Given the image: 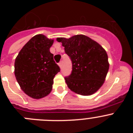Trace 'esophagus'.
Returning <instances> with one entry per match:
<instances>
[{
    "label": "esophagus",
    "instance_id": "obj_1",
    "mask_svg": "<svg viewBox=\"0 0 133 133\" xmlns=\"http://www.w3.org/2000/svg\"><path fill=\"white\" fill-rule=\"evenodd\" d=\"M58 65H59V66L61 68H62V66H63V61H61V62H60L59 63H58Z\"/></svg>",
    "mask_w": 133,
    "mask_h": 133
}]
</instances>
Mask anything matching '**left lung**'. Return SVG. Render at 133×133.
<instances>
[{"label": "left lung", "mask_w": 133, "mask_h": 133, "mask_svg": "<svg viewBox=\"0 0 133 133\" xmlns=\"http://www.w3.org/2000/svg\"><path fill=\"white\" fill-rule=\"evenodd\" d=\"M72 62V72L64 77L70 90L90 95L103 85L109 68L106 51L98 43L83 35L70 38H57Z\"/></svg>", "instance_id": "8db88e82"}]
</instances>
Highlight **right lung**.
<instances>
[{
    "instance_id": "obj_1",
    "label": "right lung",
    "mask_w": 133,
    "mask_h": 133,
    "mask_svg": "<svg viewBox=\"0 0 133 133\" xmlns=\"http://www.w3.org/2000/svg\"><path fill=\"white\" fill-rule=\"evenodd\" d=\"M53 40L43 35L33 36L21 49L15 63V75L22 90L33 98L50 92L60 67L53 59L50 48Z\"/></svg>"
}]
</instances>
